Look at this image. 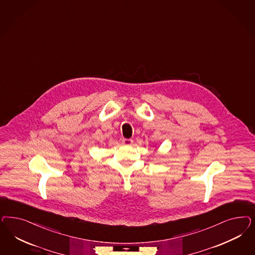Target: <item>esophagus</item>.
Here are the masks:
<instances>
[{
    "instance_id": "34e87169",
    "label": "esophagus",
    "mask_w": 255,
    "mask_h": 255,
    "mask_svg": "<svg viewBox=\"0 0 255 255\" xmlns=\"http://www.w3.org/2000/svg\"><path fill=\"white\" fill-rule=\"evenodd\" d=\"M122 141H123L124 144H126V145H130V144L133 143V140L132 139H123Z\"/></svg>"
}]
</instances>
